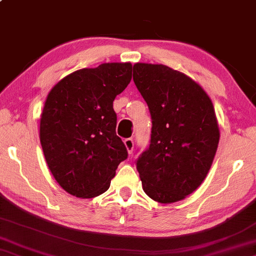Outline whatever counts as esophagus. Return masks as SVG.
Here are the masks:
<instances>
[{"label":"esophagus","instance_id":"obj_1","mask_svg":"<svg viewBox=\"0 0 256 256\" xmlns=\"http://www.w3.org/2000/svg\"><path fill=\"white\" fill-rule=\"evenodd\" d=\"M124 144H125V148L126 150H128V154H132L134 152V139L132 138H126L124 140Z\"/></svg>","mask_w":256,"mask_h":256}]
</instances>
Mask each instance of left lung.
Returning <instances> with one entry per match:
<instances>
[{
  "mask_svg": "<svg viewBox=\"0 0 256 256\" xmlns=\"http://www.w3.org/2000/svg\"><path fill=\"white\" fill-rule=\"evenodd\" d=\"M134 82L150 110V146L137 160L145 194L174 203L195 192L218 151L212 99L195 80L162 64H134Z\"/></svg>",
  "mask_w": 256,
  "mask_h": 256,
  "instance_id": "obj_1",
  "label": "left lung"
}]
</instances>
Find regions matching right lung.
<instances>
[{"mask_svg":"<svg viewBox=\"0 0 256 256\" xmlns=\"http://www.w3.org/2000/svg\"><path fill=\"white\" fill-rule=\"evenodd\" d=\"M130 62H108L62 78L48 93L40 120L47 166L64 192L79 198L104 194L128 158L116 134L113 100L131 82Z\"/></svg>","mask_w":256,"mask_h":256,"instance_id":"add662e5","label":"right lung"}]
</instances>
